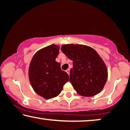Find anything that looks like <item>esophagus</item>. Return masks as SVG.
<instances>
[{"label": "esophagus", "instance_id": "34e87169", "mask_svg": "<svg viewBox=\"0 0 130 130\" xmlns=\"http://www.w3.org/2000/svg\"><path fill=\"white\" fill-rule=\"evenodd\" d=\"M70 69H68V70H66V72H67V73H68V75H70Z\"/></svg>", "mask_w": 130, "mask_h": 130}]
</instances>
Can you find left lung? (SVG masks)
<instances>
[{
	"mask_svg": "<svg viewBox=\"0 0 130 130\" xmlns=\"http://www.w3.org/2000/svg\"><path fill=\"white\" fill-rule=\"evenodd\" d=\"M61 51L73 61L70 82L78 94L91 97L102 90L108 79V70L94 49L86 45L67 44L62 46Z\"/></svg>",
	"mask_w": 130,
	"mask_h": 130,
	"instance_id": "1",
	"label": "left lung"
}]
</instances>
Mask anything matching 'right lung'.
Listing matches in <instances>:
<instances>
[{"label": "right lung", "mask_w": 130, "mask_h": 130, "mask_svg": "<svg viewBox=\"0 0 130 130\" xmlns=\"http://www.w3.org/2000/svg\"><path fill=\"white\" fill-rule=\"evenodd\" d=\"M59 53V46L52 44L38 51L34 55L28 69V77L34 91L46 99L60 94L69 80L66 72L60 68L55 59Z\"/></svg>", "instance_id": "1"}]
</instances>
